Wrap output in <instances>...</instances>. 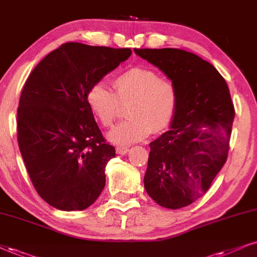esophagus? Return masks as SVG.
<instances>
[{
	"instance_id": "1",
	"label": "esophagus",
	"mask_w": 257,
	"mask_h": 257,
	"mask_svg": "<svg viewBox=\"0 0 257 257\" xmlns=\"http://www.w3.org/2000/svg\"><path fill=\"white\" fill-rule=\"evenodd\" d=\"M127 153H128V148H126V147H118V148H116V154L125 155Z\"/></svg>"
}]
</instances>
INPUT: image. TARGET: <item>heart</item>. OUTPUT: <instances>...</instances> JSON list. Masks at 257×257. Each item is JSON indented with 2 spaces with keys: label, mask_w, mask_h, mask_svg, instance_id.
I'll return each instance as SVG.
<instances>
[{
  "label": "heart",
  "mask_w": 257,
  "mask_h": 257,
  "mask_svg": "<svg viewBox=\"0 0 257 257\" xmlns=\"http://www.w3.org/2000/svg\"><path fill=\"white\" fill-rule=\"evenodd\" d=\"M114 93L102 83L91 85L87 103L91 113L108 127L119 115L120 103H128L131 118L109 131L112 143L127 145L147 138L151 131L160 132L170 125L175 115L179 93L169 78L160 77L157 71L136 66L113 80Z\"/></svg>",
  "instance_id": "1"
}]
</instances>
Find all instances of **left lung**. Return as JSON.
<instances>
[{
	"label": "left lung",
	"instance_id": "obj_1",
	"mask_svg": "<svg viewBox=\"0 0 257 257\" xmlns=\"http://www.w3.org/2000/svg\"><path fill=\"white\" fill-rule=\"evenodd\" d=\"M175 83L170 128L150 143L145 191L166 208L186 207L210 188L226 162L235 108L225 80L211 63L179 49H135Z\"/></svg>",
	"mask_w": 257,
	"mask_h": 257
}]
</instances>
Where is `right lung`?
I'll use <instances>...</instances> for the list:
<instances>
[{
    "label": "right lung",
    "instance_id": "right-lung-1",
    "mask_svg": "<svg viewBox=\"0 0 257 257\" xmlns=\"http://www.w3.org/2000/svg\"><path fill=\"white\" fill-rule=\"evenodd\" d=\"M131 55V49L66 43L28 76L18 108L19 148L38 194L57 210H85L106 185L104 168L115 149L85 97Z\"/></svg>",
    "mask_w": 257,
    "mask_h": 257
}]
</instances>
